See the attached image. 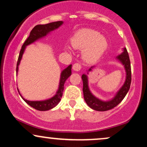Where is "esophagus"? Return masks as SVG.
Returning a JSON list of instances; mask_svg holds the SVG:
<instances>
[{
	"mask_svg": "<svg viewBox=\"0 0 147 147\" xmlns=\"http://www.w3.org/2000/svg\"><path fill=\"white\" fill-rule=\"evenodd\" d=\"M81 68H82V65H80V63H76L73 65V66H72V69H73L75 71H79V70H81Z\"/></svg>",
	"mask_w": 147,
	"mask_h": 147,
	"instance_id": "obj_1",
	"label": "esophagus"
}]
</instances>
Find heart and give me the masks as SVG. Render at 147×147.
I'll use <instances>...</instances> for the list:
<instances>
[{"label": "heart", "instance_id": "heart-1", "mask_svg": "<svg viewBox=\"0 0 147 147\" xmlns=\"http://www.w3.org/2000/svg\"><path fill=\"white\" fill-rule=\"evenodd\" d=\"M72 46L82 50V58L88 63L97 61L108 48L107 38L99 32L92 29L79 30L71 38ZM69 49V47H66Z\"/></svg>", "mask_w": 147, "mask_h": 147}]
</instances>
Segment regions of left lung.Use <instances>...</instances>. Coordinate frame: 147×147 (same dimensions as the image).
Returning <instances> with one entry per match:
<instances>
[{"label": "left lung", "instance_id": "8db88e82", "mask_svg": "<svg viewBox=\"0 0 147 147\" xmlns=\"http://www.w3.org/2000/svg\"><path fill=\"white\" fill-rule=\"evenodd\" d=\"M116 59L124 65V69L126 71V79L124 84L120 88L119 90L116 92L115 95L113 99L109 101H102L101 99L94 96L92 92H90L88 87V76L85 74L82 75V78L83 81V92L84 100L86 102L88 106L93 110L97 111H106L111 110L113 109L116 106L119 104L123 99L125 97L128 91L129 90L130 86L131 83V63H130L129 56L128 54L127 50L125 48H123L122 53L117 56ZM95 66H92L88 70L87 74L88 72L92 70V68Z\"/></svg>", "mask_w": 147, "mask_h": 147}]
</instances>
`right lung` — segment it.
Instances as JSON below:
<instances>
[{
  "label": "right lung",
  "instance_id": "right-lung-1",
  "mask_svg": "<svg viewBox=\"0 0 147 147\" xmlns=\"http://www.w3.org/2000/svg\"><path fill=\"white\" fill-rule=\"evenodd\" d=\"M63 23V21H56L48 23V24L45 25H37L32 30V31L30 32L29 37L27 38L26 41H25V43H23V45H22L21 50V51H20L17 64H16V73H18V65H19L20 62H21L22 57H23V53H24L26 46L32 44L34 42L36 41L37 40L40 39V38L46 36L48 34H50V32L54 31L55 30H57V28H59ZM71 68L72 65H70L61 72L60 76L59 88L57 91L56 94H55L53 97H51V98L45 99V100L43 101H29L27 100V99H25V98H23V97H22L21 94H20L19 90H18V92H19L20 95H21V97L23 98V100H24L28 105L32 106V107L35 109L36 110L41 111L50 110V109L55 107L61 101V98L62 95H63L64 84H65L67 79H68L72 74Z\"/></svg>",
  "mask_w": 147,
  "mask_h": 147
}]
</instances>
